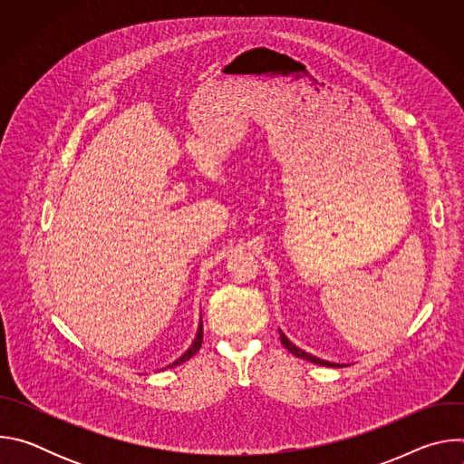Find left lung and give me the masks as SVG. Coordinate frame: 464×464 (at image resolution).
<instances>
[{
	"label": "left lung",
	"mask_w": 464,
	"mask_h": 464,
	"mask_svg": "<svg viewBox=\"0 0 464 464\" xmlns=\"http://www.w3.org/2000/svg\"><path fill=\"white\" fill-rule=\"evenodd\" d=\"M279 334H281V343L285 345V349H288V353H292L294 356H297V358H303V360H306V362H312V363H315V365H323V367H345V365H342V363H333V362H326V360H321V358H315V356H312V354H308V353H304L303 349H299V347H295L283 333L279 330Z\"/></svg>",
	"instance_id": "left-lung-1"
}]
</instances>
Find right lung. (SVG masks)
<instances>
[{"label":"right lung","mask_w":464,"mask_h":464,"mask_svg":"<svg viewBox=\"0 0 464 464\" xmlns=\"http://www.w3.org/2000/svg\"><path fill=\"white\" fill-rule=\"evenodd\" d=\"M202 340H204V324H202V319H200V324H198V333H196V338H194V342L190 343V347L176 360V362H172L169 367H176V365H179V363H183V362H187L188 358H192L198 351H200V347H202Z\"/></svg>","instance_id":"right-lung-1"}]
</instances>
